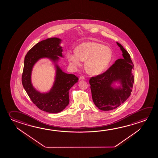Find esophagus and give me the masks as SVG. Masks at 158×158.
<instances>
[{
	"label": "esophagus",
	"mask_w": 158,
	"mask_h": 158,
	"mask_svg": "<svg viewBox=\"0 0 158 158\" xmlns=\"http://www.w3.org/2000/svg\"><path fill=\"white\" fill-rule=\"evenodd\" d=\"M79 79L80 80H85V78L83 75H81V76H80V77H79Z\"/></svg>",
	"instance_id": "esophagus-1"
}]
</instances>
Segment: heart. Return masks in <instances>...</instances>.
Instances as JSON below:
<instances>
[{
    "label": "heart",
    "instance_id": "1",
    "mask_svg": "<svg viewBox=\"0 0 158 158\" xmlns=\"http://www.w3.org/2000/svg\"><path fill=\"white\" fill-rule=\"evenodd\" d=\"M67 57L69 62L74 66L80 65L86 60L85 68L91 74L102 72L112 58V51L109 47L96 42H87L79 44L76 52H68Z\"/></svg>",
    "mask_w": 158,
    "mask_h": 158
}]
</instances>
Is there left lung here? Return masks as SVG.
<instances>
[{
    "mask_svg": "<svg viewBox=\"0 0 158 158\" xmlns=\"http://www.w3.org/2000/svg\"><path fill=\"white\" fill-rule=\"evenodd\" d=\"M117 44L123 58L116 60L105 72L89 80L94 103L102 111L112 110L123 104L131 95L135 81L132 73L134 65L131 56L121 44L118 42ZM117 81L121 86L114 88L111 85Z\"/></svg>",
    "mask_w": 158,
    "mask_h": 158,
    "instance_id": "obj_1",
    "label": "left lung"
}]
</instances>
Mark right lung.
<instances>
[{
    "instance_id": "obj_1",
    "label": "right lung",
    "mask_w": 158,
    "mask_h": 158,
    "mask_svg": "<svg viewBox=\"0 0 158 158\" xmlns=\"http://www.w3.org/2000/svg\"><path fill=\"white\" fill-rule=\"evenodd\" d=\"M61 40L57 37L49 38L35 44L27 53L24 60L22 74V84L31 101L39 109L49 113H58L63 111L69 102V90L78 82L74 74L63 72L57 62L59 57H63ZM47 57L54 63L56 68L54 85L48 93L42 94L35 90L31 83L32 68L41 58Z\"/></svg>"
}]
</instances>
